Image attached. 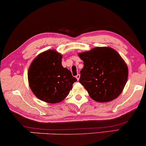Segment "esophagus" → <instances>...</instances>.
Here are the masks:
<instances>
[{"mask_svg": "<svg viewBox=\"0 0 146 146\" xmlns=\"http://www.w3.org/2000/svg\"><path fill=\"white\" fill-rule=\"evenodd\" d=\"M76 79L78 80H79L80 78V75L79 74H77L76 76Z\"/></svg>", "mask_w": 146, "mask_h": 146, "instance_id": "34e87169", "label": "esophagus"}]
</instances>
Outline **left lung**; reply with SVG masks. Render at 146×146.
Listing matches in <instances>:
<instances>
[{
	"instance_id": "left-lung-1",
	"label": "left lung",
	"mask_w": 146,
	"mask_h": 146,
	"mask_svg": "<svg viewBox=\"0 0 146 146\" xmlns=\"http://www.w3.org/2000/svg\"><path fill=\"white\" fill-rule=\"evenodd\" d=\"M84 62L79 82L94 100L108 102L123 91L128 68L120 55L110 47H96L78 54Z\"/></svg>"
}]
</instances>
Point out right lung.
<instances>
[{
	"label": "right lung",
	"instance_id": "add662e5",
	"mask_svg": "<svg viewBox=\"0 0 146 146\" xmlns=\"http://www.w3.org/2000/svg\"><path fill=\"white\" fill-rule=\"evenodd\" d=\"M62 56L54 50L35 58L28 71L31 90L38 98L47 103L60 102L68 95L77 80L62 65Z\"/></svg>",
	"mask_w": 146,
	"mask_h": 146
}]
</instances>
